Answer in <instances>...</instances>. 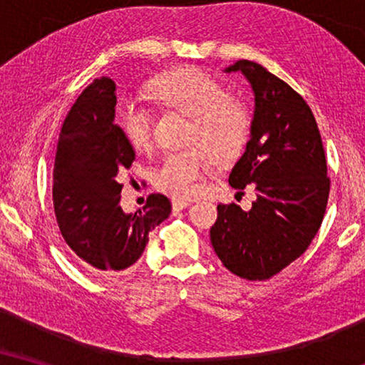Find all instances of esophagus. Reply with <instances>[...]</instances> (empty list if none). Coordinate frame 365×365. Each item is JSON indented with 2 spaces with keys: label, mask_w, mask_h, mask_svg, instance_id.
Here are the masks:
<instances>
[{
  "label": "esophagus",
  "mask_w": 365,
  "mask_h": 365,
  "mask_svg": "<svg viewBox=\"0 0 365 365\" xmlns=\"http://www.w3.org/2000/svg\"><path fill=\"white\" fill-rule=\"evenodd\" d=\"M187 206H191V201H187V199H173L174 211H181V209H186Z\"/></svg>",
  "instance_id": "obj_1"
}]
</instances>
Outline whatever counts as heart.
Listing matches in <instances>:
<instances>
[{
    "label": "heart",
    "mask_w": 365,
    "mask_h": 365,
    "mask_svg": "<svg viewBox=\"0 0 365 365\" xmlns=\"http://www.w3.org/2000/svg\"><path fill=\"white\" fill-rule=\"evenodd\" d=\"M148 96L159 109L189 118L182 138L187 148L168 153L154 173L159 191L178 199L192 197L201 189L209 158L217 166H227L246 151L252 131L251 113L209 74L191 68L163 74L148 84ZM118 126L136 151L151 146L153 116L148 104L123 101Z\"/></svg>",
    "instance_id": "b5f03b06"
}]
</instances>
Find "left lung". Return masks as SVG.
Wrapping results in <instances>:
<instances>
[{"instance_id":"left-lung-1","label":"left lung","mask_w":365,"mask_h":365,"mask_svg":"<svg viewBox=\"0 0 365 365\" xmlns=\"http://www.w3.org/2000/svg\"><path fill=\"white\" fill-rule=\"evenodd\" d=\"M224 71H241L254 91L251 139L229 184H251L256 201L249 211L219 204L211 244L232 274L264 281L302 256L321 227L331 189L326 154L311 108L287 83L247 59Z\"/></svg>"}]
</instances>
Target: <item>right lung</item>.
Listing matches in <instances>:
<instances>
[{"label":"right lung","instance_id":"1","mask_svg":"<svg viewBox=\"0 0 365 365\" xmlns=\"http://www.w3.org/2000/svg\"><path fill=\"white\" fill-rule=\"evenodd\" d=\"M116 84L98 78L79 94L64 119L53 169V204L64 241L79 261L101 272H121L141 257L149 231L171 214L163 194L126 214L119 206V176L134 149L114 123Z\"/></svg>","mask_w":365,"mask_h":365}]
</instances>
